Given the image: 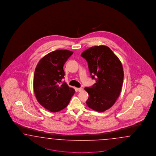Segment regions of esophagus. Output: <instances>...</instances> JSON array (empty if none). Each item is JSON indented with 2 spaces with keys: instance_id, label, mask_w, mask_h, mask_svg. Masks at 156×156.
<instances>
[{
  "instance_id": "34e87169",
  "label": "esophagus",
  "mask_w": 156,
  "mask_h": 156,
  "mask_svg": "<svg viewBox=\"0 0 156 156\" xmlns=\"http://www.w3.org/2000/svg\"><path fill=\"white\" fill-rule=\"evenodd\" d=\"M76 89H77V90H78L79 92H81V91H83V89H82V87H80V88H76Z\"/></svg>"
}]
</instances>
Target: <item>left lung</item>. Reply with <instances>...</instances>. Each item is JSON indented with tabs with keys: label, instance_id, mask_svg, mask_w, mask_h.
I'll use <instances>...</instances> for the list:
<instances>
[{
	"label": "left lung",
	"instance_id": "1",
	"mask_svg": "<svg viewBox=\"0 0 156 156\" xmlns=\"http://www.w3.org/2000/svg\"><path fill=\"white\" fill-rule=\"evenodd\" d=\"M80 55L87 62L91 78L96 80L93 86L85 88L89 95L86 104L90 109L104 112L112 107L121 93L122 63L109 47L104 45L90 47Z\"/></svg>",
	"mask_w": 156,
	"mask_h": 156
}]
</instances>
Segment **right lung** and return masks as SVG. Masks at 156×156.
Listing matches in <instances>:
<instances>
[{
    "instance_id": "right-lung-1",
    "label": "right lung",
    "mask_w": 156,
    "mask_h": 156,
    "mask_svg": "<svg viewBox=\"0 0 156 156\" xmlns=\"http://www.w3.org/2000/svg\"><path fill=\"white\" fill-rule=\"evenodd\" d=\"M73 54L67 50L48 53L39 61L34 76V91L38 102L51 112H58L69 105L75 90L66 82L63 67Z\"/></svg>"
}]
</instances>
